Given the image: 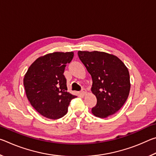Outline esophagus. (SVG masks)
<instances>
[{
    "label": "esophagus",
    "instance_id": "1",
    "mask_svg": "<svg viewBox=\"0 0 156 156\" xmlns=\"http://www.w3.org/2000/svg\"><path fill=\"white\" fill-rule=\"evenodd\" d=\"M81 93H82V94L83 95V96H84V95L87 94V90L85 89H82V91H81Z\"/></svg>",
    "mask_w": 156,
    "mask_h": 156
}]
</instances>
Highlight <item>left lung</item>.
<instances>
[{
    "mask_svg": "<svg viewBox=\"0 0 156 156\" xmlns=\"http://www.w3.org/2000/svg\"><path fill=\"white\" fill-rule=\"evenodd\" d=\"M78 57L92 78L91 91L97 98L93 114L107 118L120 109L130 91L127 67L117 56L102 51H78Z\"/></svg>",
    "mask_w": 156,
    "mask_h": 156,
    "instance_id": "8db88e82",
    "label": "left lung"
}]
</instances>
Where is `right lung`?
I'll use <instances>...</instances> for the list:
<instances>
[{"instance_id":"1","label":"right lung","mask_w":156,"mask_h":156,"mask_svg":"<svg viewBox=\"0 0 156 156\" xmlns=\"http://www.w3.org/2000/svg\"><path fill=\"white\" fill-rule=\"evenodd\" d=\"M73 52H54L39 57L29 67L24 84L26 96L34 109L44 117L58 119L67 113L76 96L67 91L65 68Z\"/></svg>"}]
</instances>
